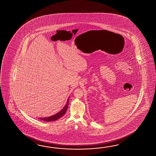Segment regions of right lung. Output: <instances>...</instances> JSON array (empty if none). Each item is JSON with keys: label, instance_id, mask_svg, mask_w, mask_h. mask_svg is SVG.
<instances>
[{"label": "right lung", "instance_id": "1", "mask_svg": "<svg viewBox=\"0 0 156 156\" xmlns=\"http://www.w3.org/2000/svg\"><path fill=\"white\" fill-rule=\"evenodd\" d=\"M69 99H68V100H67L66 104L65 106L63 108V109L59 113L54 115L53 116H49V117H47V118H40L39 119L42 120L46 121V122H51V121H55V120L58 119L61 116H63V115L66 112L67 109V108H68V104H69Z\"/></svg>", "mask_w": 156, "mask_h": 156}]
</instances>
